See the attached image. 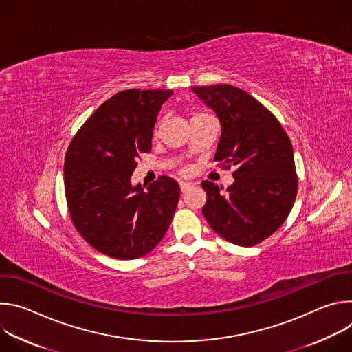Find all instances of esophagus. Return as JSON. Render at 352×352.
<instances>
[{"instance_id":"34e87169","label":"esophagus","mask_w":352,"mask_h":352,"mask_svg":"<svg viewBox=\"0 0 352 352\" xmlns=\"http://www.w3.org/2000/svg\"><path fill=\"white\" fill-rule=\"evenodd\" d=\"M193 185L190 182H179V188H181V192H186L192 188Z\"/></svg>"}]
</instances>
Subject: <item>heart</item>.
Listing matches in <instances>:
<instances>
[{
    "label": "heart",
    "mask_w": 352,
    "mask_h": 352,
    "mask_svg": "<svg viewBox=\"0 0 352 352\" xmlns=\"http://www.w3.org/2000/svg\"><path fill=\"white\" fill-rule=\"evenodd\" d=\"M204 114H205V113H195L193 117H199V116H204ZM193 117H192V118H193ZM159 126H160V124H157V125L155 126V136L159 135Z\"/></svg>",
    "instance_id": "1"
}]
</instances>
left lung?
I'll use <instances>...</instances> for the list:
<instances>
[{"label": "left lung", "mask_w": 352, "mask_h": 352, "mask_svg": "<svg viewBox=\"0 0 352 352\" xmlns=\"http://www.w3.org/2000/svg\"><path fill=\"white\" fill-rule=\"evenodd\" d=\"M221 124L214 160L234 167L224 192L204 181L208 200L202 213L226 241L254 246L287 220L298 190L292 144L278 120L255 97L232 85L193 86Z\"/></svg>", "instance_id": "obj_1"}]
</instances>
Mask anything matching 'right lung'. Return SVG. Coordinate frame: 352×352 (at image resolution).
<instances>
[{"mask_svg":"<svg viewBox=\"0 0 352 352\" xmlns=\"http://www.w3.org/2000/svg\"><path fill=\"white\" fill-rule=\"evenodd\" d=\"M173 90H122L100 106L71 140L64 164L69 217L98 252L131 261L163 239L179 186L159 177L147 190L132 186L140 155L152 150L153 126Z\"/></svg>","mask_w":352,"mask_h":352,"instance_id":"obj_1","label":"right lung"}]
</instances>
